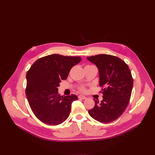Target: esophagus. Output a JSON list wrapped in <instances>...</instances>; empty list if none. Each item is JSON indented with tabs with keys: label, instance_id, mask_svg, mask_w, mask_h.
<instances>
[{
	"label": "esophagus",
	"instance_id": "obj_1",
	"mask_svg": "<svg viewBox=\"0 0 155 155\" xmlns=\"http://www.w3.org/2000/svg\"><path fill=\"white\" fill-rule=\"evenodd\" d=\"M78 98L79 99H81V100H85V99H87V97L84 96L83 95H79V96H78Z\"/></svg>",
	"mask_w": 155,
	"mask_h": 155
}]
</instances>
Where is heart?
<instances>
[{
    "label": "heart",
    "instance_id": "b5f03b06",
    "mask_svg": "<svg viewBox=\"0 0 155 155\" xmlns=\"http://www.w3.org/2000/svg\"><path fill=\"white\" fill-rule=\"evenodd\" d=\"M81 91H85V88H84V87H81Z\"/></svg>",
    "mask_w": 155,
    "mask_h": 155
}]
</instances>
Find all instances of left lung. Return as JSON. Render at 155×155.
I'll return each instance as SVG.
<instances>
[{
	"mask_svg": "<svg viewBox=\"0 0 155 155\" xmlns=\"http://www.w3.org/2000/svg\"><path fill=\"white\" fill-rule=\"evenodd\" d=\"M99 70L103 100H94L95 106L88 110L92 118L101 123H109L123 114L130 100L133 79L123 60L114 55L99 54L87 58Z\"/></svg>",
	"mask_w": 155,
	"mask_h": 155,
	"instance_id": "obj_1",
	"label": "left lung"
}]
</instances>
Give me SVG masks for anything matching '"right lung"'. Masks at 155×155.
Segmentation results:
<instances>
[{
	"label": "right lung",
	"instance_id": "1",
	"mask_svg": "<svg viewBox=\"0 0 155 155\" xmlns=\"http://www.w3.org/2000/svg\"><path fill=\"white\" fill-rule=\"evenodd\" d=\"M81 60L80 57L49 55L37 59L27 72L28 101L35 116L43 123L57 125L68 118L72 103L78 97L60 96L58 87Z\"/></svg>",
	"mask_w": 155,
	"mask_h": 155
}]
</instances>
